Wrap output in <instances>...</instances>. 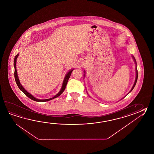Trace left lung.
I'll use <instances>...</instances> for the list:
<instances>
[{
	"label": "left lung",
	"instance_id": "obj_1",
	"mask_svg": "<svg viewBox=\"0 0 154 154\" xmlns=\"http://www.w3.org/2000/svg\"><path fill=\"white\" fill-rule=\"evenodd\" d=\"M133 57V59H134V62H135V64H136V68H135V72H136V77H135V82H134V85H133V87H132V89H131V90L130 91H129V93H131V91H132V90L133 89V88H134V87H135V85H136V83H137V79H138V71H137V63H136V60H135V58H134V57H133V56H132ZM84 75L85 76V74Z\"/></svg>",
	"mask_w": 154,
	"mask_h": 154
}]
</instances>
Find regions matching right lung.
I'll use <instances>...</instances> for the list:
<instances>
[{
    "mask_svg": "<svg viewBox=\"0 0 154 154\" xmlns=\"http://www.w3.org/2000/svg\"><path fill=\"white\" fill-rule=\"evenodd\" d=\"M19 56V54H17L16 55L15 57V59H14V68H15V72H14V76H15V81H16V84L17 85L19 89L21 91L25 94L26 95L27 97H28L29 98H30L31 99H32V100L35 101H38V102H44V101H48L50 100H52L54 98H56V97H58L59 96H60L61 94H62L63 93V91H65V88H66V85L68 82V80L70 77V75H71V73H72V71L73 70V69H71L70 71H69V72H67V73L66 74L65 77V79H63V85H62V87L60 89V91L57 94L55 95L54 97L50 98V99H38L37 98L34 97L32 94L29 93L28 91H27L26 90H25V89L23 88L22 87V85H21L20 81H19V77H18V75H17V70H16V60H17V58Z\"/></svg>",
    "mask_w": 154,
    "mask_h": 154,
    "instance_id": "right-lung-1",
    "label": "right lung"
}]
</instances>
